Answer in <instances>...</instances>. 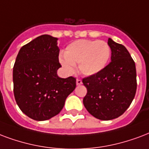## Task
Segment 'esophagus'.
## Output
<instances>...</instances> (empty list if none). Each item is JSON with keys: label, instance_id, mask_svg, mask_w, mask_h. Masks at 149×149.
<instances>
[{"label": "esophagus", "instance_id": "esophagus-1", "mask_svg": "<svg viewBox=\"0 0 149 149\" xmlns=\"http://www.w3.org/2000/svg\"><path fill=\"white\" fill-rule=\"evenodd\" d=\"M82 84V80L80 79H77V85H81Z\"/></svg>", "mask_w": 149, "mask_h": 149}]
</instances>
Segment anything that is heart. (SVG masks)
I'll return each instance as SVG.
<instances>
[{
	"label": "heart",
	"instance_id": "b5f03b06",
	"mask_svg": "<svg viewBox=\"0 0 149 149\" xmlns=\"http://www.w3.org/2000/svg\"><path fill=\"white\" fill-rule=\"evenodd\" d=\"M111 48L107 42L93 40H79L66 47L64 57L59 62L67 72H72L78 64L79 71L84 76H93L107 66Z\"/></svg>",
	"mask_w": 149,
	"mask_h": 149
}]
</instances>
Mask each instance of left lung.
Wrapping results in <instances>:
<instances>
[{
  "instance_id": "obj_1",
  "label": "left lung",
  "mask_w": 149,
  "mask_h": 149,
  "mask_svg": "<svg viewBox=\"0 0 149 149\" xmlns=\"http://www.w3.org/2000/svg\"><path fill=\"white\" fill-rule=\"evenodd\" d=\"M111 48V62L102 72L85 77L87 90L83 102L93 116L110 120L123 114L131 104L137 90L134 61L127 48L108 40Z\"/></svg>"
}]
</instances>
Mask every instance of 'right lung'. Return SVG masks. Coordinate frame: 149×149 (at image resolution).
<instances>
[{
    "label": "right lung",
    "instance_id": "obj_1",
    "mask_svg": "<svg viewBox=\"0 0 149 149\" xmlns=\"http://www.w3.org/2000/svg\"><path fill=\"white\" fill-rule=\"evenodd\" d=\"M58 38L41 35L21 47L13 67L14 95L24 114L44 121L58 115L76 88V78H61L57 71Z\"/></svg>",
    "mask_w": 149,
    "mask_h": 149
}]
</instances>
